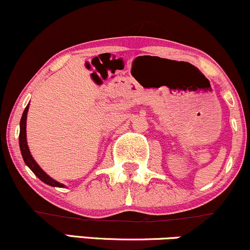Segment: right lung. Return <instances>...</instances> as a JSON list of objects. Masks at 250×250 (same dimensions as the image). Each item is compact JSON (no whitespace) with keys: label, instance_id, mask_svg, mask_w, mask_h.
I'll list each match as a JSON object with an SVG mask.
<instances>
[{"label":"right lung","instance_id":"obj_1","mask_svg":"<svg viewBox=\"0 0 250 250\" xmlns=\"http://www.w3.org/2000/svg\"><path fill=\"white\" fill-rule=\"evenodd\" d=\"M28 109H29V104L27 105L24 109L23 114H22L21 122H20V136H19V143H20V149H21L22 157H23V161L28 167L30 168V170L39 177L42 182L47 183V185L51 186V187H59L63 188L64 185L57 182L56 180L51 179L45 171H43V169L37 165V162L34 160V157L31 156L29 147H28L27 143V115H28Z\"/></svg>","mask_w":250,"mask_h":250}]
</instances>
